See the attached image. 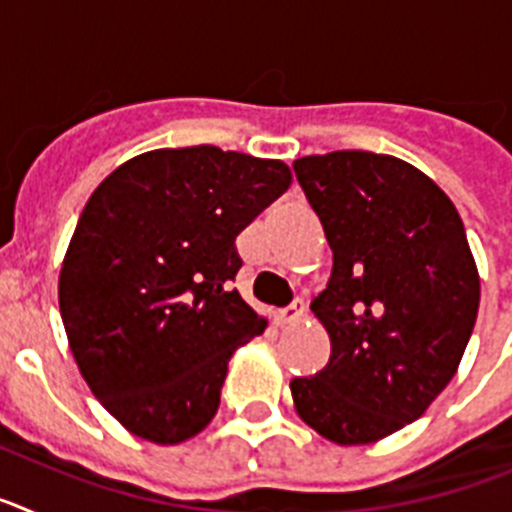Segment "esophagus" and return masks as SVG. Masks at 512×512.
I'll use <instances>...</instances> for the list:
<instances>
[{"label":"esophagus","mask_w":512,"mask_h":512,"mask_svg":"<svg viewBox=\"0 0 512 512\" xmlns=\"http://www.w3.org/2000/svg\"><path fill=\"white\" fill-rule=\"evenodd\" d=\"M307 310H305V302L302 300H295L289 307H284V310L277 312V323L279 325H297L300 320H305Z\"/></svg>","instance_id":"34e87169"}]
</instances>
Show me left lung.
<instances>
[{
    "instance_id": "left-lung-1",
    "label": "left lung",
    "mask_w": 512,
    "mask_h": 512,
    "mask_svg": "<svg viewBox=\"0 0 512 512\" xmlns=\"http://www.w3.org/2000/svg\"><path fill=\"white\" fill-rule=\"evenodd\" d=\"M292 166L333 271L310 305L330 359L289 390L323 438L374 443L418 420L459 369L479 310L477 264L454 202L408 161L333 151Z\"/></svg>"
}]
</instances>
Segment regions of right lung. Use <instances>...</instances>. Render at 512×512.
Returning a JSON list of instances; mask_svg holds the SVG:
<instances>
[{
    "label": "right lung",
    "mask_w": 512,
    "mask_h": 512,
    "mask_svg": "<svg viewBox=\"0 0 512 512\" xmlns=\"http://www.w3.org/2000/svg\"><path fill=\"white\" fill-rule=\"evenodd\" d=\"M289 182L274 158L158 148L89 197L58 305L81 377L138 438L174 446L215 418L230 356L266 328L230 289L235 235Z\"/></svg>",
    "instance_id": "right-lung-1"
}]
</instances>
